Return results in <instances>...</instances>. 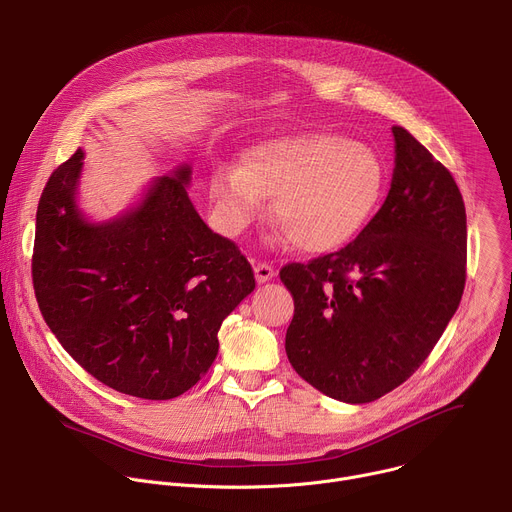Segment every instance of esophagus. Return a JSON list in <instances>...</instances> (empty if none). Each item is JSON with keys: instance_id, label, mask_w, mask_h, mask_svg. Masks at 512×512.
<instances>
[{"instance_id": "34e87169", "label": "esophagus", "mask_w": 512, "mask_h": 512, "mask_svg": "<svg viewBox=\"0 0 512 512\" xmlns=\"http://www.w3.org/2000/svg\"><path fill=\"white\" fill-rule=\"evenodd\" d=\"M253 269H255V279H257V283H265V281H269V279L275 277L273 265H269V263H265V261L255 263Z\"/></svg>"}]
</instances>
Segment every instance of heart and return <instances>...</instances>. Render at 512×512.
<instances>
[{"instance_id": "obj_1", "label": "heart", "mask_w": 512, "mask_h": 512, "mask_svg": "<svg viewBox=\"0 0 512 512\" xmlns=\"http://www.w3.org/2000/svg\"><path fill=\"white\" fill-rule=\"evenodd\" d=\"M387 170L367 143L306 131L265 139L245 150L237 170L210 176L218 221L239 235L273 200L283 239L306 253H330L354 241L377 214Z\"/></svg>"}]
</instances>
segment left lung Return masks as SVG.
Listing matches in <instances>:
<instances>
[{
	"mask_svg": "<svg viewBox=\"0 0 512 512\" xmlns=\"http://www.w3.org/2000/svg\"><path fill=\"white\" fill-rule=\"evenodd\" d=\"M393 135L391 190L367 229L340 251L279 271L294 296L291 367L344 403H371L405 383L464 294L460 188L407 129L395 125Z\"/></svg>",
	"mask_w": 512,
	"mask_h": 512,
	"instance_id": "1",
	"label": "left lung"
}]
</instances>
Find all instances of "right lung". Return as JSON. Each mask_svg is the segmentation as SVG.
<instances>
[{
	"instance_id": "1",
	"label": "right lung",
	"mask_w": 512,
	"mask_h": 512,
	"mask_svg": "<svg viewBox=\"0 0 512 512\" xmlns=\"http://www.w3.org/2000/svg\"><path fill=\"white\" fill-rule=\"evenodd\" d=\"M81 168L77 150L38 202V308L97 381L139 399H174L214 362L223 320L255 289L251 263L194 210L188 166L158 178L137 208L103 225L77 208Z\"/></svg>"
}]
</instances>
